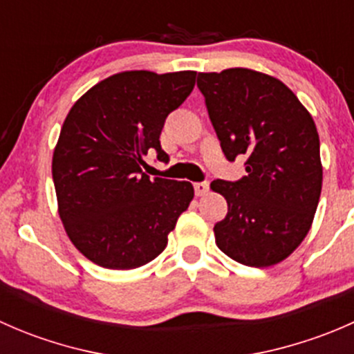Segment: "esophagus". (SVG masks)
Wrapping results in <instances>:
<instances>
[{"mask_svg": "<svg viewBox=\"0 0 354 354\" xmlns=\"http://www.w3.org/2000/svg\"><path fill=\"white\" fill-rule=\"evenodd\" d=\"M194 188H195V195H197V197H202V195H205L207 192H209L210 185L209 181H198V183L194 185Z\"/></svg>", "mask_w": 354, "mask_h": 354, "instance_id": "1", "label": "esophagus"}]
</instances>
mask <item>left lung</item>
I'll return each instance as SVG.
<instances>
[{
    "label": "left lung",
    "instance_id": "1",
    "mask_svg": "<svg viewBox=\"0 0 354 354\" xmlns=\"http://www.w3.org/2000/svg\"><path fill=\"white\" fill-rule=\"evenodd\" d=\"M197 87L226 159L246 156V176L210 183L227 202L216 243L243 266H274L301 243L319 205L315 123L283 82L259 71L198 73Z\"/></svg>",
    "mask_w": 354,
    "mask_h": 354
}]
</instances>
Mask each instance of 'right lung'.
Instances as JSON below:
<instances>
[{
	"mask_svg": "<svg viewBox=\"0 0 354 354\" xmlns=\"http://www.w3.org/2000/svg\"><path fill=\"white\" fill-rule=\"evenodd\" d=\"M195 71H124L85 92L63 123L53 156L59 217L71 243L106 269H135L167 245L194 198L188 181L151 178L142 157L195 87Z\"/></svg>",
	"mask_w": 354,
	"mask_h": 354,
	"instance_id": "add662e5",
	"label": "right lung"
}]
</instances>
